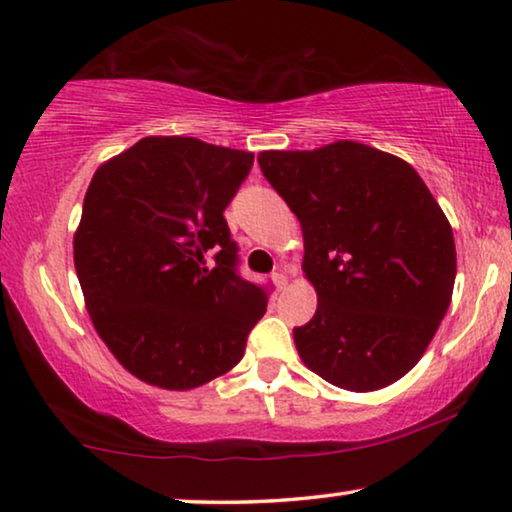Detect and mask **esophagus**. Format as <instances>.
I'll list each match as a JSON object with an SVG mask.
<instances>
[{
  "mask_svg": "<svg viewBox=\"0 0 512 512\" xmlns=\"http://www.w3.org/2000/svg\"><path fill=\"white\" fill-rule=\"evenodd\" d=\"M271 280H273V285H276L278 289H285V285H287V276L282 271H276L271 276Z\"/></svg>",
  "mask_w": 512,
  "mask_h": 512,
  "instance_id": "obj_1",
  "label": "esophagus"
}]
</instances>
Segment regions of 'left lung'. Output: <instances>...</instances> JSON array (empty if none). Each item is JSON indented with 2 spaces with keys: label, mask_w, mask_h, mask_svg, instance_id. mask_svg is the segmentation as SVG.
I'll return each mask as SVG.
<instances>
[{
  "label": "left lung",
  "mask_w": 512,
  "mask_h": 512,
  "mask_svg": "<svg viewBox=\"0 0 512 512\" xmlns=\"http://www.w3.org/2000/svg\"><path fill=\"white\" fill-rule=\"evenodd\" d=\"M266 181L303 230L317 312L294 329L301 361L329 384L368 393L414 368L455 285V241L418 172L368 144L262 151Z\"/></svg>",
  "instance_id": "obj_1"
}]
</instances>
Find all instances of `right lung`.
<instances>
[{
  "instance_id": "add662e5",
  "label": "right lung",
  "mask_w": 512,
  "mask_h": 512,
  "mask_svg": "<svg viewBox=\"0 0 512 512\" xmlns=\"http://www.w3.org/2000/svg\"><path fill=\"white\" fill-rule=\"evenodd\" d=\"M253 158L154 135L91 179L73 236L75 271L96 333L140 381L190 391L225 375L264 317L269 294L236 273L223 216Z\"/></svg>"
}]
</instances>
